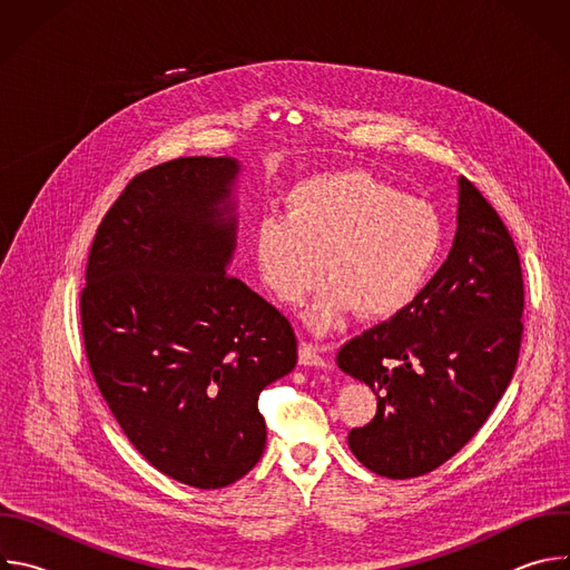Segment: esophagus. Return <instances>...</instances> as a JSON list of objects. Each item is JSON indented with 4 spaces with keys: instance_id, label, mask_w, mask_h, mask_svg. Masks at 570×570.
Returning a JSON list of instances; mask_svg holds the SVG:
<instances>
[{
    "instance_id": "esophagus-1",
    "label": "esophagus",
    "mask_w": 570,
    "mask_h": 570,
    "mask_svg": "<svg viewBox=\"0 0 570 570\" xmlns=\"http://www.w3.org/2000/svg\"><path fill=\"white\" fill-rule=\"evenodd\" d=\"M327 350L330 347H322V345H313V343H302L299 345V363L306 367H327Z\"/></svg>"
}]
</instances>
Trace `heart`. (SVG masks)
Masks as SVG:
<instances>
[{
	"label": "heart",
	"instance_id": "1",
	"mask_svg": "<svg viewBox=\"0 0 570 570\" xmlns=\"http://www.w3.org/2000/svg\"><path fill=\"white\" fill-rule=\"evenodd\" d=\"M442 220L417 198L358 169L315 174L291 187L286 216L266 214L253 229V262L282 304H299L315 334L338 330L356 308L387 320L429 284L442 250Z\"/></svg>",
	"mask_w": 570,
	"mask_h": 570
}]
</instances>
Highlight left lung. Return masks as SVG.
I'll return each instance as SVG.
<instances>
[{
	"label": "left lung",
	"mask_w": 570,
	"mask_h": 570,
	"mask_svg": "<svg viewBox=\"0 0 570 570\" xmlns=\"http://www.w3.org/2000/svg\"><path fill=\"white\" fill-rule=\"evenodd\" d=\"M523 277L497 209L458 178V227L446 262L420 297L338 352L370 385L376 415L350 431L370 471L405 480L455 455L512 381L523 334Z\"/></svg>",
	"instance_id": "left-lung-1"
}]
</instances>
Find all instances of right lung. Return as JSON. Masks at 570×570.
I'll return each instance as SVG.
<instances>
[{
	"instance_id": "add662e5",
	"label": "right lung",
	"mask_w": 570,
	"mask_h": 570,
	"mask_svg": "<svg viewBox=\"0 0 570 570\" xmlns=\"http://www.w3.org/2000/svg\"><path fill=\"white\" fill-rule=\"evenodd\" d=\"M236 157L139 174L101 220L80 293L97 385L132 446L165 475L220 490L266 449L259 394L297 363L291 322L227 268Z\"/></svg>"
}]
</instances>
